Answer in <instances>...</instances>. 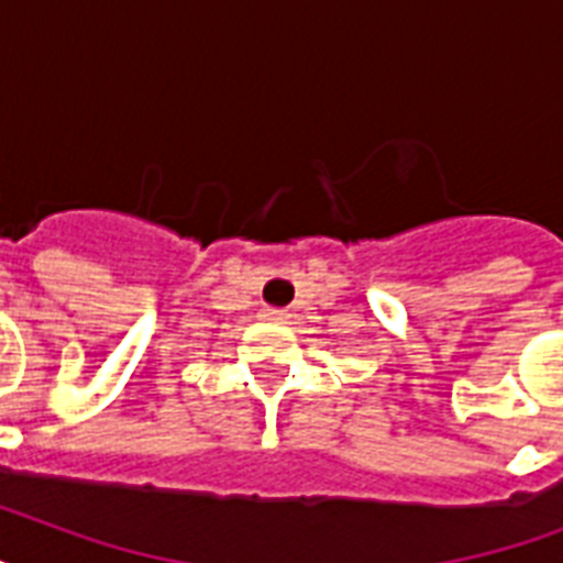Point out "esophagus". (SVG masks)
<instances>
[{"label": "esophagus", "mask_w": 563, "mask_h": 563, "mask_svg": "<svg viewBox=\"0 0 563 563\" xmlns=\"http://www.w3.org/2000/svg\"><path fill=\"white\" fill-rule=\"evenodd\" d=\"M260 318H263V321H286V318H289V312H286V309H277V307H263L260 309Z\"/></svg>", "instance_id": "1"}]
</instances>
